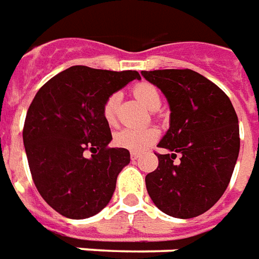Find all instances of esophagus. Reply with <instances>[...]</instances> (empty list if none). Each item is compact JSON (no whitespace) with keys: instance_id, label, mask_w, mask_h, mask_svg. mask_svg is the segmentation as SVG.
Returning <instances> with one entry per match:
<instances>
[{"instance_id":"obj_1","label":"esophagus","mask_w":259,"mask_h":259,"mask_svg":"<svg viewBox=\"0 0 259 259\" xmlns=\"http://www.w3.org/2000/svg\"><path fill=\"white\" fill-rule=\"evenodd\" d=\"M138 157H139V153H137V152H131V159H133V160H137Z\"/></svg>"}]
</instances>
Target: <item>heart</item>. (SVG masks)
I'll return each instance as SVG.
<instances>
[{"mask_svg": "<svg viewBox=\"0 0 259 259\" xmlns=\"http://www.w3.org/2000/svg\"><path fill=\"white\" fill-rule=\"evenodd\" d=\"M134 93L144 102L150 110H157L162 104L160 92L157 88L146 82H141L134 88ZM120 93L115 92L110 95L103 104V117L107 124L113 125L115 122L117 107L120 103ZM159 138V133L155 128H134L125 126L114 134V144L120 148L131 150V152H142Z\"/></svg>", "mask_w": 259, "mask_h": 259, "instance_id": "1", "label": "heart"}]
</instances>
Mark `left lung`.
Segmentation results:
<instances>
[{
  "instance_id": "1",
  "label": "left lung",
  "mask_w": 259,
  "mask_h": 259,
  "mask_svg": "<svg viewBox=\"0 0 259 259\" xmlns=\"http://www.w3.org/2000/svg\"><path fill=\"white\" fill-rule=\"evenodd\" d=\"M170 107V126L159 142L167 150L146 176V190L168 216L206 212L226 191L240 152L238 118L221 88L192 69L142 71ZM179 155L180 160L174 162Z\"/></svg>"
}]
</instances>
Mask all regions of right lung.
<instances>
[{"label":"right lung","mask_w":259,"mask_h":259,"mask_svg":"<svg viewBox=\"0 0 259 259\" xmlns=\"http://www.w3.org/2000/svg\"><path fill=\"white\" fill-rule=\"evenodd\" d=\"M137 71H106L75 65L36 93L27 110L23 145L33 181L46 202L69 219H86L110 202L130 152L109 148L111 131L103 117L106 99ZM97 151L86 158L84 150Z\"/></svg>","instance_id":"1"}]
</instances>
